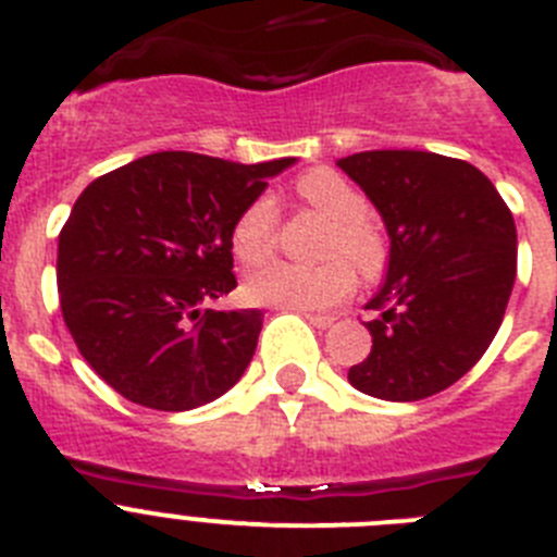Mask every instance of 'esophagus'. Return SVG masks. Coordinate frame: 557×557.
<instances>
[{"label": "esophagus", "mask_w": 557, "mask_h": 557, "mask_svg": "<svg viewBox=\"0 0 557 557\" xmlns=\"http://www.w3.org/2000/svg\"><path fill=\"white\" fill-rule=\"evenodd\" d=\"M301 314L307 318L309 323H312L314 329H326V326H332V323H334L332 314H314V312H307V309H301Z\"/></svg>", "instance_id": "1"}]
</instances>
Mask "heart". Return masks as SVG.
I'll return each mask as SVG.
<instances>
[{
    "instance_id": "1",
    "label": "heart",
    "mask_w": 557,
    "mask_h": 557,
    "mask_svg": "<svg viewBox=\"0 0 557 557\" xmlns=\"http://www.w3.org/2000/svg\"><path fill=\"white\" fill-rule=\"evenodd\" d=\"M295 195L312 211L323 214L329 223L323 236L321 264H293L273 262L259 268L245 278V298L264 307H287V309H326L337 307L357 287V267L366 278H373L387 264L385 234L371 220V203L366 191H359L351 181L339 172L318 166L304 172L295 181ZM278 225L282 214L273 198L262 195L253 198L231 223V253L245 264L268 262L278 245Z\"/></svg>"
}]
</instances>
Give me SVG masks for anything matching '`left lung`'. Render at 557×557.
Instances as JSON below:
<instances>
[{"instance_id": "8db88e82", "label": "left lung", "mask_w": 557, "mask_h": 557, "mask_svg": "<svg viewBox=\"0 0 557 557\" xmlns=\"http://www.w3.org/2000/svg\"><path fill=\"white\" fill-rule=\"evenodd\" d=\"M391 234L387 282L366 309L373 346L348 382L385 401L455 385L488 351L516 278V225L474 164L426 150L339 159Z\"/></svg>"}]
</instances>
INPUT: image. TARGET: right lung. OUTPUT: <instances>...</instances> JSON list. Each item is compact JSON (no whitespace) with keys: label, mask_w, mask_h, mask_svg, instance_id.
<instances>
[{"label":"right lung","mask_w":557,"mask_h":557,"mask_svg":"<svg viewBox=\"0 0 557 557\" xmlns=\"http://www.w3.org/2000/svg\"><path fill=\"white\" fill-rule=\"evenodd\" d=\"M289 164L166 150L83 189L58 236L63 323L127 401L184 412L239 382L264 314L203 307L236 287L234 218Z\"/></svg>","instance_id":"add662e5"}]
</instances>
